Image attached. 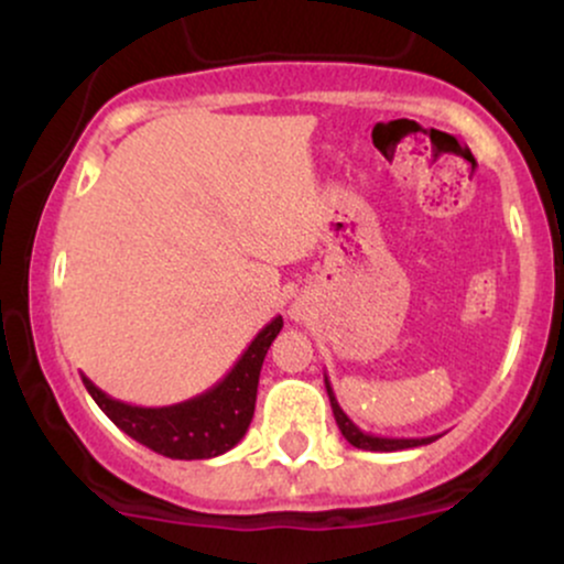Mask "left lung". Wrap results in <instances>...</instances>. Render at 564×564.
Returning a JSON list of instances; mask_svg holds the SVG:
<instances>
[{
    "label": "left lung",
    "mask_w": 564,
    "mask_h": 564,
    "mask_svg": "<svg viewBox=\"0 0 564 564\" xmlns=\"http://www.w3.org/2000/svg\"><path fill=\"white\" fill-rule=\"evenodd\" d=\"M326 392H328V400H332V411H334L336 424H339L341 435H345L349 445H355V448H360V451L392 453V451L419 448V445H430L440 437V435H430V437H379V435H371V432H364L358 424H352V419H349L347 413L341 411V405L336 403V398H334L332 381H328V377H326Z\"/></svg>",
    "instance_id": "obj_1"
}]
</instances>
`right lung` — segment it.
Returning a JSON list of instances; mask_svg holds the SVG:
<instances>
[{
  "mask_svg": "<svg viewBox=\"0 0 564 564\" xmlns=\"http://www.w3.org/2000/svg\"><path fill=\"white\" fill-rule=\"evenodd\" d=\"M283 328V318L275 315L260 334L251 339L243 349L241 358L230 368L228 377L217 381L212 390L196 394V398L183 400V403L164 408H142L129 405L111 398L95 387L93 381L82 373L84 387L93 394L111 422L127 432L129 437L138 440L145 448L161 453L166 458H215L230 451L232 445L241 443L249 430L251 416H254L257 384H260V371L270 345Z\"/></svg>",
  "mask_w": 564,
  "mask_h": 564,
  "instance_id": "right-lung-1",
  "label": "right lung"
}]
</instances>
